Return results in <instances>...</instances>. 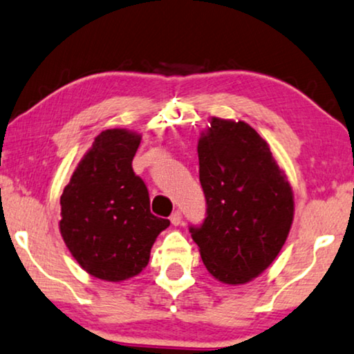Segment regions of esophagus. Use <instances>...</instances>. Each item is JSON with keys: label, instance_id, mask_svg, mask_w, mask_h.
<instances>
[{"label": "esophagus", "instance_id": "obj_1", "mask_svg": "<svg viewBox=\"0 0 354 354\" xmlns=\"http://www.w3.org/2000/svg\"><path fill=\"white\" fill-rule=\"evenodd\" d=\"M170 221H171V225H173V226H178V225H181V221H183L181 212H179V210L173 212V213H171V216H170Z\"/></svg>", "mask_w": 354, "mask_h": 354}]
</instances>
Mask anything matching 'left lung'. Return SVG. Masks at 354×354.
Returning a JSON list of instances; mask_svg holds the SVG:
<instances>
[{
  "label": "left lung",
  "instance_id": "obj_1",
  "mask_svg": "<svg viewBox=\"0 0 354 354\" xmlns=\"http://www.w3.org/2000/svg\"><path fill=\"white\" fill-rule=\"evenodd\" d=\"M197 152L207 216L189 232L213 277L245 283L286 243L293 221L290 183L268 142L245 122L213 117Z\"/></svg>",
  "mask_w": 354,
  "mask_h": 354
}]
</instances>
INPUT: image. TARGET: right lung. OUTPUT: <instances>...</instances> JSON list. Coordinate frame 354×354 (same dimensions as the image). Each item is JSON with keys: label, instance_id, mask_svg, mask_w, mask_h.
<instances>
[{"label": "right lung", "instance_id": "1", "mask_svg": "<svg viewBox=\"0 0 354 354\" xmlns=\"http://www.w3.org/2000/svg\"><path fill=\"white\" fill-rule=\"evenodd\" d=\"M141 136L106 129L94 138L61 196V234L88 274L120 282L147 266L158 234L170 226L151 213L146 184L131 162Z\"/></svg>", "mask_w": 354, "mask_h": 354}]
</instances>
